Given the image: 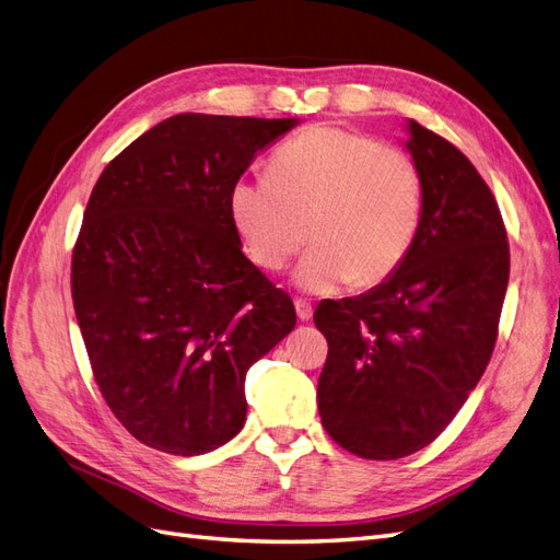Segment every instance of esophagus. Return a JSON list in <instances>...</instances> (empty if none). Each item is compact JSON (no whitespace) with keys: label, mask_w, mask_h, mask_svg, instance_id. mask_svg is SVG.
<instances>
[{"label":"esophagus","mask_w":560,"mask_h":560,"mask_svg":"<svg viewBox=\"0 0 560 560\" xmlns=\"http://www.w3.org/2000/svg\"><path fill=\"white\" fill-rule=\"evenodd\" d=\"M294 306H296V315H299V319H303V322H308L311 317H313V306L308 301H303V299H296L294 301Z\"/></svg>","instance_id":"34e87169"}]
</instances>
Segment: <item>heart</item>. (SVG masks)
I'll return each mask as SVG.
<instances>
[{
	"instance_id": "1",
	"label": "heart",
	"mask_w": 560,
	"mask_h": 560,
	"mask_svg": "<svg viewBox=\"0 0 560 560\" xmlns=\"http://www.w3.org/2000/svg\"><path fill=\"white\" fill-rule=\"evenodd\" d=\"M425 208L416 159L364 132L315 126L287 142L270 177L235 182L233 226L264 270H280L308 241L296 280L311 292L385 282L409 257Z\"/></svg>"
}]
</instances>
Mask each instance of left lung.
Listing matches in <instances>:
<instances>
[{"mask_svg": "<svg viewBox=\"0 0 560 560\" xmlns=\"http://www.w3.org/2000/svg\"><path fill=\"white\" fill-rule=\"evenodd\" d=\"M425 208L404 264L366 294L322 301L329 352L317 381L322 425L366 460L432 444L490 362L510 282L495 196L442 135L409 121Z\"/></svg>", "mask_w": 560, "mask_h": 560, "instance_id": "left-lung-1", "label": "left lung"}]
</instances>
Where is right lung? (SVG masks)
<instances>
[{
    "label": "right lung",
    "mask_w": 560,
    "mask_h": 560,
    "mask_svg": "<svg viewBox=\"0 0 560 560\" xmlns=\"http://www.w3.org/2000/svg\"><path fill=\"white\" fill-rule=\"evenodd\" d=\"M296 118L177 114L100 175L72 252L95 383L138 442L214 451L245 425V374L296 325L241 249L229 196Z\"/></svg>",
    "instance_id": "add662e5"
}]
</instances>
